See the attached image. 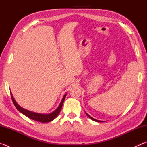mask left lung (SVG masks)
<instances>
[{
	"mask_svg": "<svg viewBox=\"0 0 147 147\" xmlns=\"http://www.w3.org/2000/svg\"><path fill=\"white\" fill-rule=\"evenodd\" d=\"M86 115H88L89 118H90L91 119H92V120H93V121H96V122H103V121H98V120H96V119H94V118H93V117H91L89 115H88V113H86Z\"/></svg>",
	"mask_w": 147,
	"mask_h": 147,
	"instance_id": "1",
	"label": "left lung"
}]
</instances>
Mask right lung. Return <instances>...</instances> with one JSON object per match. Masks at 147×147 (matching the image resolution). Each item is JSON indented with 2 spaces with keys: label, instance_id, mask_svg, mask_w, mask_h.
<instances>
[{
  "label": "right lung",
  "instance_id": "obj_1",
  "mask_svg": "<svg viewBox=\"0 0 147 147\" xmlns=\"http://www.w3.org/2000/svg\"><path fill=\"white\" fill-rule=\"evenodd\" d=\"M66 94H65L64 95L60 104H59V106L58 107V108H57L55 111H53V113H51L49 114H41V113H34V112H32V111H28V110H27V109L21 108V106H19L18 104H17V102H16V100H14V98L11 94V99H12V101H13V104L15 105V106H16V108L18 109L20 112H21L22 113L24 114V115L28 117V118L32 119V120L41 122V123H49V122H51L53 120H54V119L58 115L59 112H60L61 108H62V106H63L64 100H65V98Z\"/></svg>",
  "mask_w": 147,
  "mask_h": 147
}]
</instances>
